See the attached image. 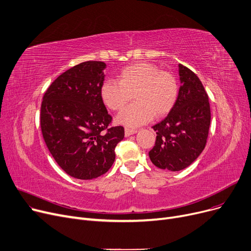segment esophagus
I'll use <instances>...</instances> for the list:
<instances>
[{"label": "esophagus", "mask_w": 251, "mask_h": 251, "mask_svg": "<svg viewBox=\"0 0 251 251\" xmlns=\"http://www.w3.org/2000/svg\"><path fill=\"white\" fill-rule=\"evenodd\" d=\"M136 132H137L136 129L125 128V136H126V137H128V136H130V135H132V134H134V133H136Z\"/></svg>", "instance_id": "esophagus-1"}]
</instances>
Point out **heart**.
Here are the masks:
<instances>
[{"label": "heart", "mask_w": 251, "mask_h": 251, "mask_svg": "<svg viewBox=\"0 0 251 251\" xmlns=\"http://www.w3.org/2000/svg\"><path fill=\"white\" fill-rule=\"evenodd\" d=\"M120 82L105 80L100 87L103 103L112 111H120L135 98V102L124 109L117 122L137 127L151 121L154 115L163 117L173 110L179 86L175 76L162 71L156 65L140 62L120 72Z\"/></svg>", "instance_id": "heart-1"}]
</instances>
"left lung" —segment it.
<instances>
[{
	"label": "left lung",
	"instance_id": "obj_1",
	"mask_svg": "<svg viewBox=\"0 0 251 251\" xmlns=\"http://www.w3.org/2000/svg\"><path fill=\"white\" fill-rule=\"evenodd\" d=\"M181 86L173 110L152 126L155 143L150 159L160 169L176 172L190 166L205 148L210 125L206 91L194 72L179 64Z\"/></svg>",
	"mask_w": 251,
	"mask_h": 251
}]
</instances>
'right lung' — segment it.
I'll return each instance as SVG.
<instances>
[{"label":"right lung","mask_w":251,"mask_h":251,"mask_svg":"<svg viewBox=\"0 0 251 251\" xmlns=\"http://www.w3.org/2000/svg\"><path fill=\"white\" fill-rule=\"evenodd\" d=\"M105 64L87 61L62 73L43 98L41 128L57 164L71 177L90 180L107 173L122 126L111 127L100 97Z\"/></svg>","instance_id":"obj_1"}]
</instances>
